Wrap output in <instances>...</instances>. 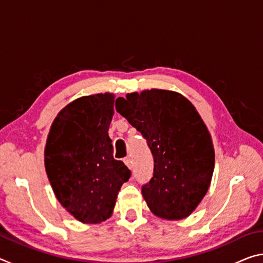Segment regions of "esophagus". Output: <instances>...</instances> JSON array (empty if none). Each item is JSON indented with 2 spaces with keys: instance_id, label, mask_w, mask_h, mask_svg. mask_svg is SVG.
Wrapping results in <instances>:
<instances>
[{
  "instance_id": "obj_1",
  "label": "esophagus",
  "mask_w": 263,
  "mask_h": 263,
  "mask_svg": "<svg viewBox=\"0 0 263 263\" xmlns=\"http://www.w3.org/2000/svg\"><path fill=\"white\" fill-rule=\"evenodd\" d=\"M124 163H125L128 168L132 169V161H131L130 158H125V159H124Z\"/></svg>"
}]
</instances>
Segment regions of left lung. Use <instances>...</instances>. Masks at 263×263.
Returning a JSON list of instances; mask_svg holds the SVG:
<instances>
[{
    "label": "left lung",
    "mask_w": 263,
    "mask_h": 263,
    "mask_svg": "<svg viewBox=\"0 0 263 263\" xmlns=\"http://www.w3.org/2000/svg\"><path fill=\"white\" fill-rule=\"evenodd\" d=\"M115 105L153 155V176L141 186L151 211L164 219L189 216L205 196L215 168L210 133L195 106L160 89L118 97Z\"/></svg>",
    "instance_id": "8db88e82"
}]
</instances>
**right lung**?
Here are the masks:
<instances>
[{
	"label": "right lung",
	"mask_w": 263,
	"mask_h": 263,
	"mask_svg": "<svg viewBox=\"0 0 263 263\" xmlns=\"http://www.w3.org/2000/svg\"><path fill=\"white\" fill-rule=\"evenodd\" d=\"M114 95L84 96L62 109L52 124L45 168L62 206L82 222H101L112 212L118 191L131 176L114 159L108 130Z\"/></svg>",
	"instance_id": "obj_1"
}]
</instances>
